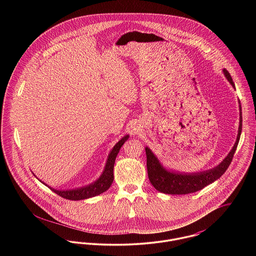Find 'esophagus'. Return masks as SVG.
Segmentation results:
<instances>
[{
    "label": "esophagus",
    "instance_id": "34e87169",
    "mask_svg": "<svg viewBox=\"0 0 256 256\" xmlns=\"http://www.w3.org/2000/svg\"><path fill=\"white\" fill-rule=\"evenodd\" d=\"M140 130H141V128L139 126H134L132 130V134H138Z\"/></svg>",
    "mask_w": 256,
    "mask_h": 256
}]
</instances>
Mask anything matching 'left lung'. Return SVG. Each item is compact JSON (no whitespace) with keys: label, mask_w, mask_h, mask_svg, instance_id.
<instances>
[{"label":"left lung","mask_w":256,"mask_h":256,"mask_svg":"<svg viewBox=\"0 0 256 256\" xmlns=\"http://www.w3.org/2000/svg\"><path fill=\"white\" fill-rule=\"evenodd\" d=\"M222 73L226 80L230 82L233 88L235 84L232 80V76L226 69H222ZM239 111H240V120L238 134L234 146L228 152L226 158L224 159L219 165L209 170L198 172H184L176 170H168L165 168L162 163L159 161L158 156L152 152V150L146 146V170L148 176L152 186L161 193L169 195H186L194 193L202 190L207 185L216 182L220 178L228 166L232 163L234 152L238 146L240 136L242 132V108L239 100Z\"/></svg>","instance_id":"obj_1"}]
</instances>
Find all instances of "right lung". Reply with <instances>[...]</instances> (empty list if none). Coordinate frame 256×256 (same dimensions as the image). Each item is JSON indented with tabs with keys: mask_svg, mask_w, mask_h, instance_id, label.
I'll return each instance as SVG.
<instances>
[{
	"mask_svg": "<svg viewBox=\"0 0 256 256\" xmlns=\"http://www.w3.org/2000/svg\"><path fill=\"white\" fill-rule=\"evenodd\" d=\"M128 137H130L128 134L124 135L122 139L119 142H117L115 144V146L112 148V150H110V154L108 156V159H106L104 169L102 170V174L98 176V178L94 182L90 183L88 185H84L82 187H78V188H74V189L58 190V189H54V188L50 187L44 182L40 180L39 178H37L36 176L34 174L40 182L43 183L44 185H46L48 188H50L52 192H54L56 194L60 196L66 200H86V198H92V196H96L106 192L113 182V180H114L113 169H114L115 159H116V156H117L120 148H122L124 143L128 139Z\"/></svg>",
	"mask_w": 256,
	"mask_h": 256,
	"instance_id": "add662e5",
	"label": "right lung"
}]
</instances>
